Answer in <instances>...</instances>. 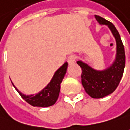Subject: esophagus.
Returning a JSON list of instances; mask_svg holds the SVG:
<instances>
[{"label": "esophagus", "instance_id": "34e87169", "mask_svg": "<svg viewBox=\"0 0 130 130\" xmlns=\"http://www.w3.org/2000/svg\"><path fill=\"white\" fill-rule=\"evenodd\" d=\"M75 55H70L68 58V62L69 64H72V63H74V62H75Z\"/></svg>", "mask_w": 130, "mask_h": 130}]
</instances>
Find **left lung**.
I'll return each mask as SVG.
<instances>
[{"label":"left lung","instance_id":"1","mask_svg":"<svg viewBox=\"0 0 130 130\" xmlns=\"http://www.w3.org/2000/svg\"><path fill=\"white\" fill-rule=\"evenodd\" d=\"M100 25H105L111 30L116 41V55L113 63L107 68L98 70L81 60L77 61L82 69L81 82L85 92L92 98H102L112 93L123 75L125 53L120 35L111 22L95 15Z\"/></svg>","mask_w":130,"mask_h":130}]
</instances>
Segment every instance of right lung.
I'll return each mask as SVG.
<instances>
[{"mask_svg":"<svg viewBox=\"0 0 130 130\" xmlns=\"http://www.w3.org/2000/svg\"><path fill=\"white\" fill-rule=\"evenodd\" d=\"M67 68L68 62H66L60 68L56 70L53 78L51 79L50 83L47 84L46 87H44L42 90L37 93L36 95H24L17 89L12 81L11 83L15 88L17 92H18V94L21 96V98L30 105L33 107H50L55 103L59 97L60 91V84L65 77Z\"/></svg>","mask_w":130,"mask_h":130,"instance_id":"obj_1","label":"right lung"}]
</instances>
